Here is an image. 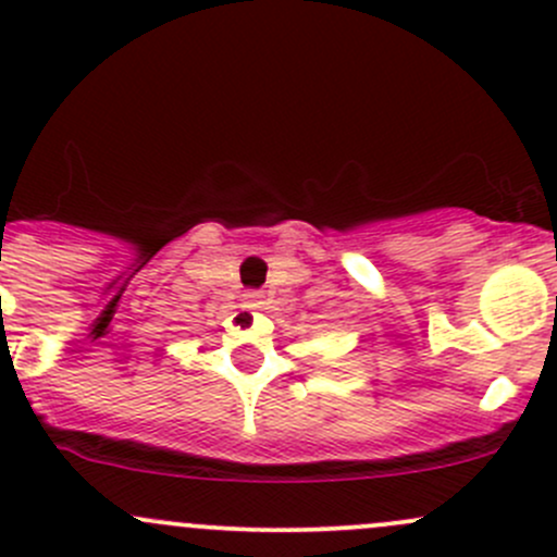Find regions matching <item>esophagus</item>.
Wrapping results in <instances>:
<instances>
[{"label": "esophagus", "mask_w": 557, "mask_h": 557, "mask_svg": "<svg viewBox=\"0 0 557 557\" xmlns=\"http://www.w3.org/2000/svg\"><path fill=\"white\" fill-rule=\"evenodd\" d=\"M261 304H263L261 290H248V294H245V307L248 309H261Z\"/></svg>", "instance_id": "1"}]
</instances>
